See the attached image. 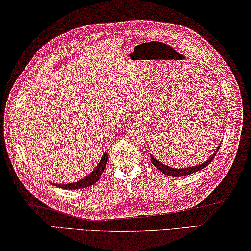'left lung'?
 I'll use <instances>...</instances> for the list:
<instances>
[{
	"label": "left lung",
	"mask_w": 251,
	"mask_h": 251,
	"mask_svg": "<svg viewBox=\"0 0 251 251\" xmlns=\"http://www.w3.org/2000/svg\"><path fill=\"white\" fill-rule=\"evenodd\" d=\"M221 144L222 143L218 144V147L216 148V150L214 151L213 155H210L209 159L204 161L203 163H201L199 165H195V166H187V168H183V169H175V168H172V166H169V165L163 164L160 161L159 157L155 156L154 154H152V153H150V157H151V161H152L153 165H154L157 170H160L162 173L165 174V175H168V176H172V177L185 176V175L193 174V173H195V172H199V171H201V169L206 168V166H207L210 163V162L213 161L215 155H216V153L218 151L219 147H221ZM155 154L159 155V154H157V153H155Z\"/></svg>",
	"instance_id": "obj_1"
}]
</instances>
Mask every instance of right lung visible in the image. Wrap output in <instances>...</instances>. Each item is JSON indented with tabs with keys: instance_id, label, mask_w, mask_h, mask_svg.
<instances>
[{
	"instance_id": "right-lung-1",
	"label": "right lung",
	"mask_w": 251,
	"mask_h": 251,
	"mask_svg": "<svg viewBox=\"0 0 251 251\" xmlns=\"http://www.w3.org/2000/svg\"><path fill=\"white\" fill-rule=\"evenodd\" d=\"M108 152H104L102 157L100 159V162L98 165L96 166L91 173L87 175L86 177H83L80 181L74 182V183H69V184H57V183H50L51 185L58 186L60 188H65V190H79V188H85L87 186H91L98 181L100 178L101 175H102L103 171L105 169V165H107V161H108Z\"/></svg>"
}]
</instances>
